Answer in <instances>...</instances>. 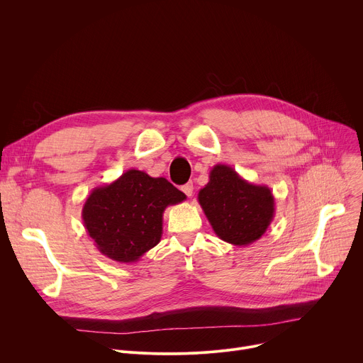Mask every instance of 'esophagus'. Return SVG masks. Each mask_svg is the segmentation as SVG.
I'll return each instance as SVG.
<instances>
[{
    "label": "esophagus",
    "mask_w": 363,
    "mask_h": 363,
    "mask_svg": "<svg viewBox=\"0 0 363 363\" xmlns=\"http://www.w3.org/2000/svg\"><path fill=\"white\" fill-rule=\"evenodd\" d=\"M181 189H182V192H184L186 196H192V194H194V184H192V182H188V184H185Z\"/></svg>",
    "instance_id": "esophagus-1"
}]
</instances>
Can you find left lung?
Returning <instances> with one entry per match:
<instances>
[{
  "label": "left lung",
  "mask_w": 363,
  "mask_h": 363,
  "mask_svg": "<svg viewBox=\"0 0 363 363\" xmlns=\"http://www.w3.org/2000/svg\"><path fill=\"white\" fill-rule=\"evenodd\" d=\"M198 202L214 233L225 242L244 247L260 240L274 218L269 186L242 179L231 167L216 165Z\"/></svg>",
  "instance_id": "8db88e82"
}]
</instances>
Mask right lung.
<instances>
[{
  "label": "right lung",
  "instance_id": "1",
  "mask_svg": "<svg viewBox=\"0 0 363 363\" xmlns=\"http://www.w3.org/2000/svg\"><path fill=\"white\" fill-rule=\"evenodd\" d=\"M185 199L186 195L165 178L129 169L90 192L82 218L103 255L118 263H136L161 241L167 206Z\"/></svg>",
  "mask_w": 363,
  "mask_h": 363
}]
</instances>
